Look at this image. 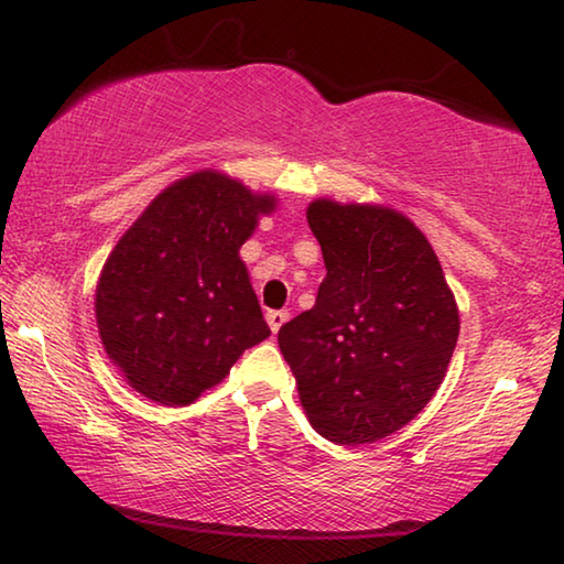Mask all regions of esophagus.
<instances>
[{
  "mask_svg": "<svg viewBox=\"0 0 564 564\" xmlns=\"http://www.w3.org/2000/svg\"><path fill=\"white\" fill-rule=\"evenodd\" d=\"M265 321H269V326H271L273 333H279L283 323L289 321V313H285V311H269V313H265Z\"/></svg>",
  "mask_w": 564,
  "mask_h": 564,
  "instance_id": "esophagus-1",
  "label": "esophagus"
}]
</instances>
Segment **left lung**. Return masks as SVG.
I'll return each mask as SVG.
<instances>
[{"label": "left lung", "mask_w": 564, "mask_h": 564, "mask_svg": "<svg viewBox=\"0 0 564 564\" xmlns=\"http://www.w3.org/2000/svg\"><path fill=\"white\" fill-rule=\"evenodd\" d=\"M308 226L326 279L279 346L308 423L336 445L393 435L431 403L460 313L425 234L395 208L316 198Z\"/></svg>", "instance_id": "left-lung-1"}]
</instances>
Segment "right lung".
I'll return each mask as SVG.
<instances>
[{"label":"right lung","mask_w":564,"mask_h":564,"mask_svg":"<svg viewBox=\"0 0 564 564\" xmlns=\"http://www.w3.org/2000/svg\"><path fill=\"white\" fill-rule=\"evenodd\" d=\"M275 204L202 169L161 191L113 246L94 313L104 350L139 395L194 403L271 336L238 251Z\"/></svg>","instance_id":"obj_1"}]
</instances>
